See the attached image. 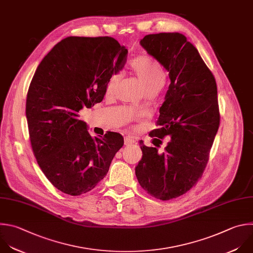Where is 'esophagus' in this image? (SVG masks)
<instances>
[{
    "label": "esophagus",
    "mask_w": 253,
    "mask_h": 253,
    "mask_svg": "<svg viewBox=\"0 0 253 253\" xmlns=\"http://www.w3.org/2000/svg\"><path fill=\"white\" fill-rule=\"evenodd\" d=\"M134 143H135V140H134L133 137H130V136L125 137V139H124V144H125L126 146L132 145V144H134Z\"/></svg>",
    "instance_id": "34e87169"
}]
</instances>
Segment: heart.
Returning a JSON list of instances; mask_svg holds the SVG:
<instances>
[{
	"instance_id": "obj_1",
	"label": "heart",
	"mask_w": 253,
	"mask_h": 253,
	"mask_svg": "<svg viewBox=\"0 0 253 253\" xmlns=\"http://www.w3.org/2000/svg\"><path fill=\"white\" fill-rule=\"evenodd\" d=\"M130 68L139 80L145 94H157L164 86L166 75L163 69L146 57H137L130 62ZM119 79L118 74H112L106 83V92L111 93Z\"/></svg>"
}]
</instances>
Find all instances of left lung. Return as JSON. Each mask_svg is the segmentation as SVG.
<instances>
[{
    "instance_id": "1",
    "label": "left lung",
    "mask_w": 253,
    "mask_h": 253,
    "mask_svg": "<svg viewBox=\"0 0 253 253\" xmlns=\"http://www.w3.org/2000/svg\"><path fill=\"white\" fill-rule=\"evenodd\" d=\"M140 43L169 72L171 84L160 107L159 128L149 134L156 147L140 141L143 156L135 174L149 195L169 201L190 191L205 171L219 127L216 82L184 35H147ZM167 135L169 142L160 153Z\"/></svg>"
}]
</instances>
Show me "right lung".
I'll return each mask as SVG.
<instances>
[{
	"label": "right lung",
	"instance_id": "add662e5",
	"mask_svg": "<svg viewBox=\"0 0 253 253\" xmlns=\"http://www.w3.org/2000/svg\"><path fill=\"white\" fill-rule=\"evenodd\" d=\"M127 53L110 37H68L35 72L26 104L31 145L42 173L64 194L95 188L124 144L116 132L92 137L79 112L102 101L107 80L123 68Z\"/></svg>",
	"mask_w": 253,
	"mask_h": 253
}]
</instances>
